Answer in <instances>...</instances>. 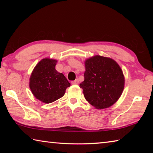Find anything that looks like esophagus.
Returning a JSON list of instances; mask_svg holds the SVG:
<instances>
[{
  "label": "esophagus",
  "mask_w": 153,
  "mask_h": 153,
  "mask_svg": "<svg viewBox=\"0 0 153 153\" xmlns=\"http://www.w3.org/2000/svg\"><path fill=\"white\" fill-rule=\"evenodd\" d=\"M71 83H72V84H79V80L77 79L74 80V81L72 82Z\"/></svg>",
  "instance_id": "esophagus-1"
}]
</instances>
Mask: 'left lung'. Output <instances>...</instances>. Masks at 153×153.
<instances>
[{
	"mask_svg": "<svg viewBox=\"0 0 153 153\" xmlns=\"http://www.w3.org/2000/svg\"><path fill=\"white\" fill-rule=\"evenodd\" d=\"M84 81L79 84L86 100L97 109L110 107L122 94L125 78L113 59L100 55L85 61Z\"/></svg>",
	"mask_w": 153,
	"mask_h": 153,
	"instance_id": "left-lung-1",
	"label": "left lung"
}]
</instances>
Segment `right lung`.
Wrapping results in <instances>:
<instances>
[{
	"mask_svg": "<svg viewBox=\"0 0 153 153\" xmlns=\"http://www.w3.org/2000/svg\"><path fill=\"white\" fill-rule=\"evenodd\" d=\"M57 61L45 58L36 65L30 78L33 96L44 103H51L61 98L70 83L55 69Z\"/></svg>",
	"mask_w": 153,
	"mask_h": 153,
	"instance_id": "right-lung-1",
	"label": "right lung"
}]
</instances>
